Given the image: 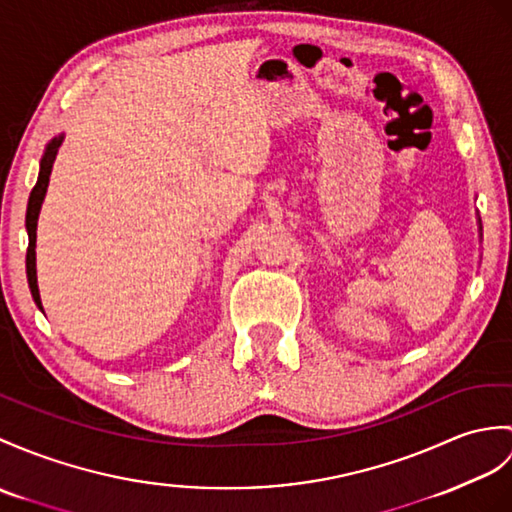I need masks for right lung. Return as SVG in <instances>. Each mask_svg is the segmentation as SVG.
<instances>
[{
	"instance_id": "1",
	"label": "right lung",
	"mask_w": 512,
	"mask_h": 512,
	"mask_svg": "<svg viewBox=\"0 0 512 512\" xmlns=\"http://www.w3.org/2000/svg\"><path fill=\"white\" fill-rule=\"evenodd\" d=\"M65 135L54 137L50 144L45 148V154L41 159V170H39V178L37 185L32 187L30 192V200H28V211H26V229H28V255H26V272H28V283H30V292L32 299L37 303L39 310H43L41 305V296H39V285H37V222H39V211L43 205V198L47 192V183H50V174H52V165L56 159V152L63 144Z\"/></svg>"
}]
</instances>
